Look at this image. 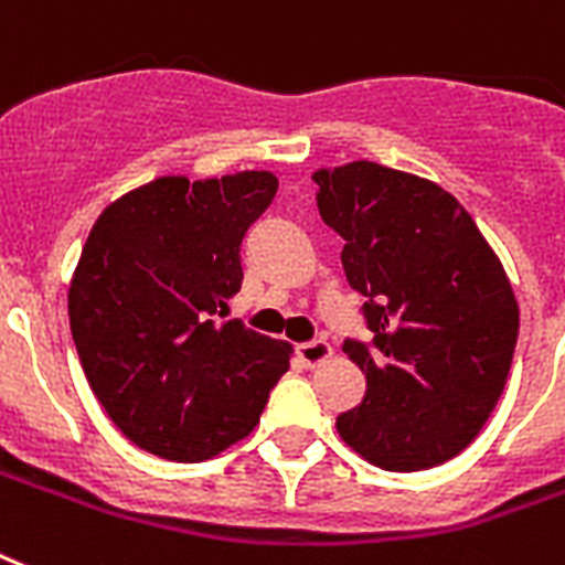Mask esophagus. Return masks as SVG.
I'll use <instances>...</instances> for the list:
<instances>
[{"mask_svg": "<svg viewBox=\"0 0 565 565\" xmlns=\"http://www.w3.org/2000/svg\"><path fill=\"white\" fill-rule=\"evenodd\" d=\"M332 355V347L327 341H306V344H297V359L303 361L306 367H318Z\"/></svg>", "mask_w": 565, "mask_h": 565, "instance_id": "obj_1", "label": "esophagus"}]
</instances>
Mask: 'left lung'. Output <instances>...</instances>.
<instances>
[{"instance_id":"1","label":"left lung","mask_w":565,"mask_h":565,"mask_svg":"<svg viewBox=\"0 0 565 565\" xmlns=\"http://www.w3.org/2000/svg\"><path fill=\"white\" fill-rule=\"evenodd\" d=\"M315 183L370 329V341H344L367 391L338 435L394 472L449 461L493 414L511 370L519 306L502 262L431 180L359 160L315 171Z\"/></svg>"}]
</instances>
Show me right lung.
I'll use <instances>...</instances> for the list:
<instances>
[{"label": "right lung", "instance_id": "right-lung-1", "mask_svg": "<svg viewBox=\"0 0 565 565\" xmlns=\"http://www.w3.org/2000/svg\"><path fill=\"white\" fill-rule=\"evenodd\" d=\"M270 171L160 178L98 215L70 286L81 367L130 444L195 463L250 435L291 347L227 320Z\"/></svg>", "mask_w": 565, "mask_h": 565}]
</instances>
